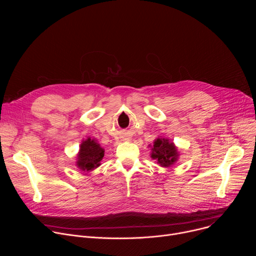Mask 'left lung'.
I'll list each match as a JSON object with an SVG mask.
<instances>
[{
  "instance_id": "1",
  "label": "left lung",
  "mask_w": 256,
  "mask_h": 256,
  "mask_svg": "<svg viewBox=\"0 0 256 256\" xmlns=\"http://www.w3.org/2000/svg\"><path fill=\"white\" fill-rule=\"evenodd\" d=\"M151 151L152 159L156 160L162 167L172 166L179 156L174 142L164 138H158L155 140Z\"/></svg>"
}]
</instances>
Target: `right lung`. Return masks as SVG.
Here are the masks:
<instances>
[{
  "label": "right lung",
  "instance_id": "obj_1",
  "mask_svg": "<svg viewBox=\"0 0 256 256\" xmlns=\"http://www.w3.org/2000/svg\"><path fill=\"white\" fill-rule=\"evenodd\" d=\"M103 156L104 150L101 148V146L95 140L88 138L83 140L80 146L76 163L78 168L82 171H91L100 166Z\"/></svg>",
  "mask_w": 256,
  "mask_h": 256
}]
</instances>
